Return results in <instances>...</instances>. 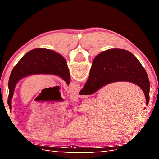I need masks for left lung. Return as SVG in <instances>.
<instances>
[{
  "instance_id": "8db88e82",
  "label": "left lung",
  "mask_w": 159,
  "mask_h": 159,
  "mask_svg": "<svg viewBox=\"0 0 159 159\" xmlns=\"http://www.w3.org/2000/svg\"><path fill=\"white\" fill-rule=\"evenodd\" d=\"M53 74L63 78L70 84V75L66 60L57 53L44 48L32 50L24 56L14 66L8 81V105L11 110V100L18 81L34 74Z\"/></svg>"
}]
</instances>
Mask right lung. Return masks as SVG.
<instances>
[{"label": "right lung", "instance_id": "add662e5", "mask_svg": "<svg viewBox=\"0 0 159 159\" xmlns=\"http://www.w3.org/2000/svg\"><path fill=\"white\" fill-rule=\"evenodd\" d=\"M123 81L139 86L148 105L150 83L147 72L135 56L122 49H110L95 57L87 82L80 94L91 95L105 85Z\"/></svg>", "mask_w": 159, "mask_h": 159}]
</instances>
